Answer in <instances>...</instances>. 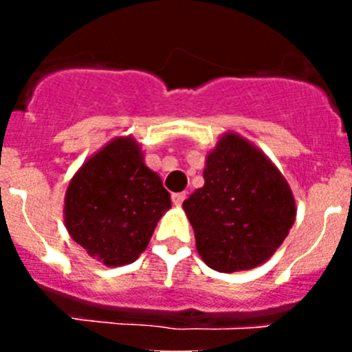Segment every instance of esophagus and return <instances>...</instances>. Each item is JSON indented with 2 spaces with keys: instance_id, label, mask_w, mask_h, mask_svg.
<instances>
[{
  "instance_id": "34e87169",
  "label": "esophagus",
  "mask_w": 352,
  "mask_h": 352,
  "mask_svg": "<svg viewBox=\"0 0 352 352\" xmlns=\"http://www.w3.org/2000/svg\"><path fill=\"white\" fill-rule=\"evenodd\" d=\"M185 197H186V195L183 194V192H178V194H173V197H170V199H173L174 206H182L183 201H185Z\"/></svg>"
}]
</instances>
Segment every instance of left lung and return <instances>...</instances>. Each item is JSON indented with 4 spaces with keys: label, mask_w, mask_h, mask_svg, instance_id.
Returning a JSON list of instances; mask_svg holds the SVG:
<instances>
[{
    "label": "left lung",
    "mask_w": 352,
    "mask_h": 352,
    "mask_svg": "<svg viewBox=\"0 0 352 352\" xmlns=\"http://www.w3.org/2000/svg\"><path fill=\"white\" fill-rule=\"evenodd\" d=\"M203 176L204 185L183 203L201 259L220 273L266 263L296 219L278 167L239 133L226 132L208 151Z\"/></svg>",
    "instance_id": "8db88e82"
}]
</instances>
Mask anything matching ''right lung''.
<instances>
[{
	"label": "right lung",
	"mask_w": 352,
	"mask_h": 352,
	"mask_svg": "<svg viewBox=\"0 0 352 352\" xmlns=\"http://www.w3.org/2000/svg\"><path fill=\"white\" fill-rule=\"evenodd\" d=\"M170 195L132 135L109 141L72 176L63 219L70 238L109 268L138 261Z\"/></svg>",
	"instance_id": "add662e5"
}]
</instances>
